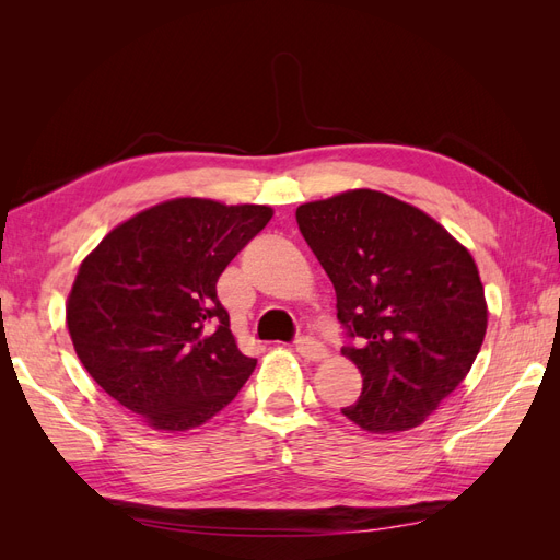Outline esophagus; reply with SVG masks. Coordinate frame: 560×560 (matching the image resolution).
Masks as SVG:
<instances>
[{
	"label": "esophagus",
	"instance_id": "34e87169",
	"mask_svg": "<svg viewBox=\"0 0 560 560\" xmlns=\"http://www.w3.org/2000/svg\"><path fill=\"white\" fill-rule=\"evenodd\" d=\"M294 348H296L301 358H306L311 362H319V360L327 358V348L322 346L317 338H313V336H299L294 341Z\"/></svg>",
	"mask_w": 560,
	"mask_h": 560
}]
</instances>
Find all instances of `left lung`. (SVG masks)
Returning <instances> with one entry per match:
<instances>
[{
    "mask_svg": "<svg viewBox=\"0 0 560 560\" xmlns=\"http://www.w3.org/2000/svg\"><path fill=\"white\" fill-rule=\"evenodd\" d=\"M296 224L336 290L341 352L362 374L360 399L341 413L376 434L418 428L483 343L471 254L430 214L371 189L303 202Z\"/></svg>",
    "mask_w": 560,
    "mask_h": 560,
    "instance_id": "1",
    "label": "left lung"
}]
</instances>
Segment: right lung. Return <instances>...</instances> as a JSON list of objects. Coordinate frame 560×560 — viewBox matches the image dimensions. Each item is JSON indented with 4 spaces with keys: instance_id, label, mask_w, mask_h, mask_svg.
Masks as SVG:
<instances>
[{
    "instance_id": "obj_1",
    "label": "right lung",
    "mask_w": 560,
    "mask_h": 560,
    "mask_svg": "<svg viewBox=\"0 0 560 560\" xmlns=\"http://www.w3.org/2000/svg\"><path fill=\"white\" fill-rule=\"evenodd\" d=\"M270 217L266 206L175 198L116 226L79 266L67 299L74 350L149 428L202 425L257 366L235 346L217 280Z\"/></svg>"
}]
</instances>
